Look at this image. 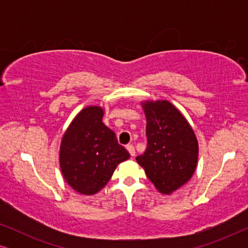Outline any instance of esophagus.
<instances>
[{"mask_svg":"<svg viewBox=\"0 0 248 248\" xmlns=\"http://www.w3.org/2000/svg\"><path fill=\"white\" fill-rule=\"evenodd\" d=\"M126 149H127V151L130 152L131 155H135V149H134V145L133 144H127L126 145Z\"/></svg>","mask_w":248,"mask_h":248,"instance_id":"obj_1","label":"esophagus"}]
</instances>
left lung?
Segmentation results:
<instances>
[{
  "instance_id": "left-lung-1",
  "label": "left lung",
  "mask_w": 248,
  "mask_h": 248,
  "mask_svg": "<svg viewBox=\"0 0 248 248\" xmlns=\"http://www.w3.org/2000/svg\"><path fill=\"white\" fill-rule=\"evenodd\" d=\"M147 116V149L138 164L159 192L171 193L189 181L196 168L199 145L191 125L167 100L142 104Z\"/></svg>"
}]
</instances>
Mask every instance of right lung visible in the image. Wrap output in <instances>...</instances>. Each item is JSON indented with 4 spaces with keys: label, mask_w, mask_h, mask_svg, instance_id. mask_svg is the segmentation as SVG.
<instances>
[{
    "label": "right lung",
    "mask_w": 248,
    "mask_h": 248,
    "mask_svg": "<svg viewBox=\"0 0 248 248\" xmlns=\"http://www.w3.org/2000/svg\"><path fill=\"white\" fill-rule=\"evenodd\" d=\"M104 111L90 106L77 115L62 139L61 170L71 187L93 195L109 181L120 162L130 154L116 134L103 123Z\"/></svg>",
    "instance_id": "obj_1"
}]
</instances>
